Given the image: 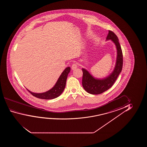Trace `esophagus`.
<instances>
[{
  "label": "esophagus",
  "instance_id": "34e87169",
  "mask_svg": "<svg viewBox=\"0 0 147 147\" xmlns=\"http://www.w3.org/2000/svg\"><path fill=\"white\" fill-rule=\"evenodd\" d=\"M78 67V65L76 63H74V64H73L72 65V67H71V68L72 70H75V69H76Z\"/></svg>",
  "mask_w": 147,
  "mask_h": 147
}]
</instances>
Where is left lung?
Listing matches in <instances>:
<instances>
[{
    "mask_svg": "<svg viewBox=\"0 0 147 147\" xmlns=\"http://www.w3.org/2000/svg\"><path fill=\"white\" fill-rule=\"evenodd\" d=\"M111 40L115 43L117 49V62L115 69L111 75L102 79L94 78L88 71L82 68V85L85 90L91 94H99L112 87L123 68V55L119 38L114 32L109 30L107 40Z\"/></svg>",
    "mask_w": 147,
    "mask_h": 147,
    "instance_id": "1",
    "label": "left lung"
}]
</instances>
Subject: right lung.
Masks as SVG:
<instances>
[{"instance_id": "add662e5", "label": "right lung", "mask_w": 147, "mask_h": 147, "mask_svg": "<svg viewBox=\"0 0 147 147\" xmlns=\"http://www.w3.org/2000/svg\"><path fill=\"white\" fill-rule=\"evenodd\" d=\"M70 72V67H67L61 74L60 76L59 77L54 86L46 92L36 93L31 92L27 89H26L31 94H32L36 98L43 99H52L56 98L57 97L59 96L64 90L67 76Z\"/></svg>"}]
</instances>
